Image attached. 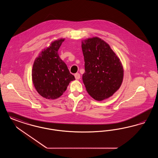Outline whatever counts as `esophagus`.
Masks as SVG:
<instances>
[{"mask_svg": "<svg viewBox=\"0 0 158 158\" xmlns=\"http://www.w3.org/2000/svg\"><path fill=\"white\" fill-rule=\"evenodd\" d=\"M75 77L76 80H79L81 78V75L79 73H75Z\"/></svg>", "mask_w": 158, "mask_h": 158, "instance_id": "1", "label": "esophagus"}]
</instances>
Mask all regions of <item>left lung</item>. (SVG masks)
<instances>
[{"mask_svg": "<svg viewBox=\"0 0 158 158\" xmlns=\"http://www.w3.org/2000/svg\"><path fill=\"white\" fill-rule=\"evenodd\" d=\"M85 72L82 75L86 91L96 101L110 98L119 89L123 79L120 59L109 44L98 37L82 41Z\"/></svg>", "mask_w": 158, "mask_h": 158, "instance_id": "left-lung-1", "label": "left lung"}]
</instances>
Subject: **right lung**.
<instances>
[{
    "instance_id": "1",
    "label": "right lung",
    "mask_w": 158,
    "mask_h": 158,
    "mask_svg": "<svg viewBox=\"0 0 158 158\" xmlns=\"http://www.w3.org/2000/svg\"><path fill=\"white\" fill-rule=\"evenodd\" d=\"M64 39L52 42L39 53L33 63L32 78L38 94L47 99L63 95L70 82L75 80L67 65L59 56L58 50Z\"/></svg>"
}]
</instances>
